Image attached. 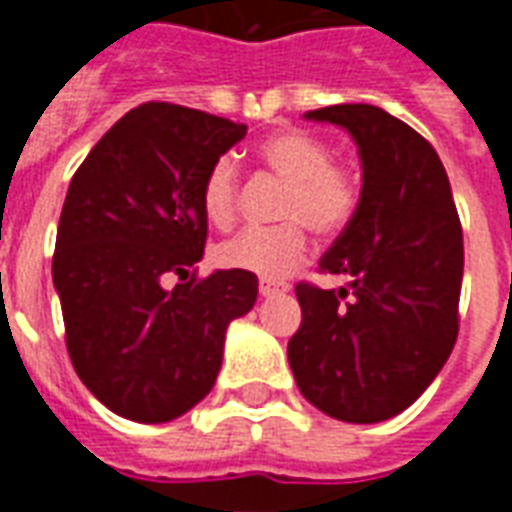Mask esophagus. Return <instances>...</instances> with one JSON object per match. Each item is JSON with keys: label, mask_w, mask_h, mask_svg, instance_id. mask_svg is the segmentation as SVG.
<instances>
[{"label": "esophagus", "mask_w": 512, "mask_h": 512, "mask_svg": "<svg viewBox=\"0 0 512 512\" xmlns=\"http://www.w3.org/2000/svg\"><path fill=\"white\" fill-rule=\"evenodd\" d=\"M285 290H288V285H285V282L260 279V296H266V299H271V296H279V293H285Z\"/></svg>", "instance_id": "34e87169"}]
</instances>
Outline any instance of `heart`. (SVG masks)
Returning a JSON list of instances; mask_svg holds the SVG:
<instances>
[{
  "label": "heart",
  "instance_id": "b5f03b06",
  "mask_svg": "<svg viewBox=\"0 0 512 512\" xmlns=\"http://www.w3.org/2000/svg\"><path fill=\"white\" fill-rule=\"evenodd\" d=\"M260 164L285 183L279 200V227H249L216 246V263L260 277H282L299 266L307 233L334 238L359 208V178L348 164L332 161V150L304 131H277L257 147ZM241 178L230 156L216 158L202 180V208L216 227L233 224Z\"/></svg>",
  "mask_w": 512,
  "mask_h": 512
}]
</instances>
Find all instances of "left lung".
I'll list each match as a JSON object with an SVG mask.
<instances>
[{
	"mask_svg": "<svg viewBox=\"0 0 512 512\" xmlns=\"http://www.w3.org/2000/svg\"><path fill=\"white\" fill-rule=\"evenodd\" d=\"M354 136L362 194L321 257L348 288L296 285L299 332L288 359L301 395L323 414L370 425L406 411L450 359L463 279L461 219L425 136L370 104L307 112Z\"/></svg>",
	"mask_w": 512,
	"mask_h": 512,
	"instance_id": "1",
	"label": "left lung"
}]
</instances>
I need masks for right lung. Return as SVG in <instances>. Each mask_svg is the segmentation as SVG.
I'll use <instances>...</instances> for the list:
<instances>
[{
	"label": "right lung",
	"instance_id": "right-lung-1",
	"mask_svg": "<svg viewBox=\"0 0 512 512\" xmlns=\"http://www.w3.org/2000/svg\"><path fill=\"white\" fill-rule=\"evenodd\" d=\"M246 126L142 104L76 169L51 263L65 345L82 384L134 422H169L216 384L224 334L255 307L257 277L230 268L167 290L202 260V180Z\"/></svg>",
	"mask_w": 512,
	"mask_h": 512
}]
</instances>
